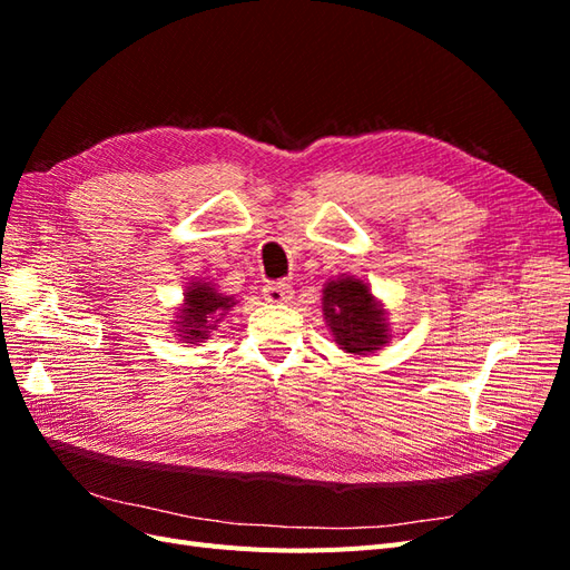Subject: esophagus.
Listing matches in <instances>:
<instances>
[{
  "label": "esophagus",
  "instance_id": "obj_1",
  "mask_svg": "<svg viewBox=\"0 0 570 570\" xmlns=\"http://www.w3.org/2000/svg\"><path fill=\"white\" fill-rule=\"evenodd\" d=\"M262 292L268 304H287L292 299V287L287 283H268Z\"/></svg>",
  "mask_w": 570,
  "mask_h": 570
}]
</instances>
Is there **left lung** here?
Here are the masks:
<instances>
[{"mask_svg": "<svg viewBox=\"0 0 570 570\" xmlns=\"http://www.w3.org/2000/svg\"><path fill=\"white\" fill-rule=\"evenodd\" d=\"M323 318L340 350L366 356L383 350L392 337L385 306L373 297L368 283L354 275H337L323 285Z\"/></svg>", "mask_w": 570, "mask_h": 570, "instance_id": "obj_1", "label": "left lung"}]
</instances>
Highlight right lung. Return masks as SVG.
I'll return each mask as SVG.
<instances>
[{
	"instance_id": "obj_1",
	"label": "right lung",
	"mask_w": 570,
	"mask_h": 570,
	"mask_svg": "<svg viewBox=\"0 0 570 570\" xmlns=\"http://www.w3.org/2000/svg\"><path fill=\"white\" fill-rule=\"evenodd\" d=\"M235 306V297L220 292L216 283L212 281H195L185 289L183 304L178 306V314L174 321V333L183 342L197 344L209 340V335L216 331L218 323Z\"/></svg>"
}]
</instances>
